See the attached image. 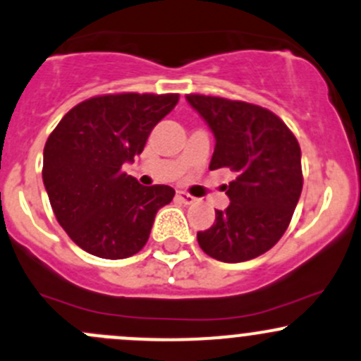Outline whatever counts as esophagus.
I'll return each instance as SVG.
<instances>
[{
  "label": "esophagus",
  "instance_id": "obj_1",
  "mask_svg": "<svg viewBox=\"0 0 361 361\" xmlns=\"http://www.w3.org/2000/svg\"><path fill=\"white\" fill-rule=\"evenodd\" d=\"M176 199L178 201L183 202V204H192V202H195L194 195L187 194V192H183V190H176Z\"/></svg>",
  "mask_w": 361,
  "mask_h": 361
}]
</instances>
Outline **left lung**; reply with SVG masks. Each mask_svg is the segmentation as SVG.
I'll return each mask as SVG.
<instances>
[{
	"mask_svg": "<svg viewBox=\"0 0 361 361\" xmlns=\"http://www.w3.org/2000/svg\"><path fill=\"white\" fill-rule=\"evenodd\" d=\"M188 104L215 134L209 169L229 167L236 180L226 188L229 206L216 209L199 247L222 262L264 254L288 229L303 187L302 152L288 125L255 104L188 93Z\"/></svg>",
	"mask_w": 361,
	"mask_h": 361,
	"instance_id": "8db88e82",
	"label": "left lung"
}]
</instances>
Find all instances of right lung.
Instances as JSON below:
<instances>
[{"label":"right lung","instance_id":"right-lung-1","mask_svg":"<svg viewBox=\"0 0 361 361\" xmlns=\"http://www.w3.org/2000/svg\"><path fill=\"white\" fill-rule=\"evenodd\" d=\"M178 93H109L77 104L44 148L45 190L59 226L87 254L125 259L146 245L167 185L142 187L123 171L145 149L153 127L174 109Z\"/></svg>","mask_w":361,"mask_h":361}]
</instances>
